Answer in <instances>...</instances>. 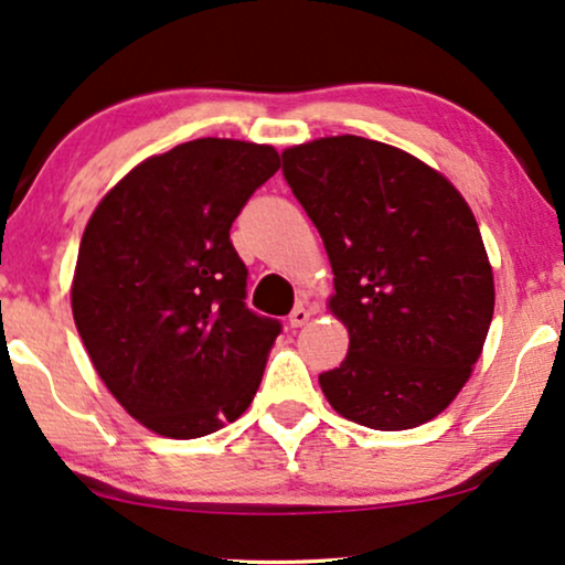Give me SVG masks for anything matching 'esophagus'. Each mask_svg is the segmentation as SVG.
<instances>
[{
    "mask_svg": "<svg viewBox=\"0 0 565 565\" xmlns=\"http://www.w3.org/2000/svg\"><path fill=\"white\" fill-rule=\"evenodd\" d=\"M311 319V309L309 306H303V303H298L294 311H290V317H288V324L290 327H303L306 322H309Z\"/></svg>",
    "mask_w": 565,
    "mask_h": 565,
    "instance_id": "34e87169",
    "label": "esophagus"
}]
</instances>
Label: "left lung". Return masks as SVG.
Segmentation results:
<instances>
[{"label": "left lung", "instance_id": "1", "mask_svg": "<svg viewBox=\"0 0 565 565\" xmlns=\"http://www.w3.org/2000/svg\"><path fill=\"white\" fill-rule=\"evenodd\" d=\"M282 175L322 235L348 327L319 374L330 406L369 429H411L461 393L482 353L495 282L461 193L395 146L332 136L282 151Z\"/></svg>", "mask_w": 565, "mask_h": 565}]
</instances>
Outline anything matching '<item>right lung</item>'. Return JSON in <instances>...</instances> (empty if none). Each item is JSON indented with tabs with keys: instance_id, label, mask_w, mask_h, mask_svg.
<instances>
[{
	"instance_id": "add662e5",
	"label": "right lung",
	"mask_w": 565,
	"mask_h": 565,
	"mask_svg": "<svg viewBox=\"0 0 565 565\" xmlns=\"http://www.w3.org/2000/svg\"><path fill=\"white\" fill-rule=\"evenodd\" d=\"M277 170L271 146L196 138L134 167L90 214L75 327L109 393L157 435H212L259 390L282 324L246 306L230 227Z\"/></svg>"
}]
</instances>
